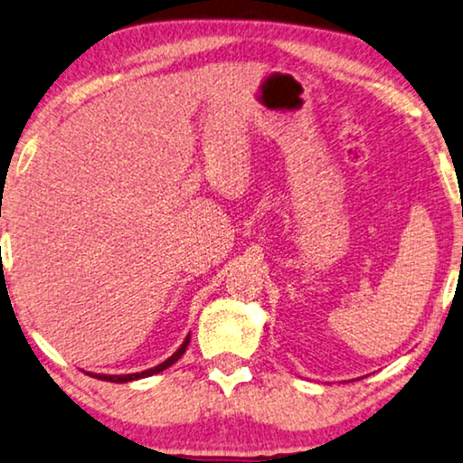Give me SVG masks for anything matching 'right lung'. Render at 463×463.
Segmentation results:
<instances>
[{"label":"right lung","mask_w":463,"mask_h":463,"mask_svg":"<svg viewBox=\"0 0 463 463\" xmlns=\"http://www.w3.org/2000/svg\"><path fill=\"white\" fill-rule=\"evenodd\" d=\"M188 344H190V335L184 339V344H181V346L175 350V353L168 356L166 361L164 363H160V365H156V367H151V370H145V372H137V373H119V376H113V373H91V372H87L90 373V376H93V378H98V380H107V383H132V380H138V378H147V376H154V373H160V372H164L166 370V367H171L173 363H177L179 359H181V354L185 353V348H188Z\"/></svg>","instance_id":"add662e5"}]
</instances>
